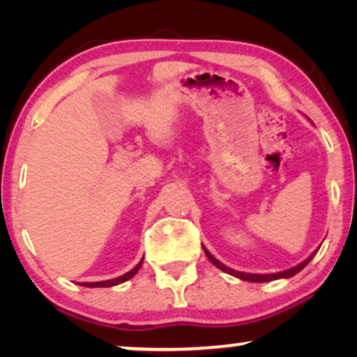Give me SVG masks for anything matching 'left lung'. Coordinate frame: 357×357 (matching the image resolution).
I'll return each mask as SVG.
<instances>
[{
	"label": "left lung",
	"mask_w": 357,
	"mask_h": 357,
	"mask_svg": "<svg viewBox=\"0 0 357 357\" xmlns=\"http://www.w3.org/2000/svg\"><path fill=\"white\" fill-rule=\"evenodd\" d=\"M203 250H204V253H206V257L209 258V261L213 263L214 266H218L219 270H222V271H226V273H229V275H232V276H236V278H238V280H243V281H252V282H266V281H275V280H281V278H292L294 275H297V273H299L301 270H304V268L309 265V261L312 260V258H314V255L317 253V250L312 253V255L307 258L305 261H302V263H299V265L297 266H292V268H289V270H284V271H280V273H273V275H252V273H241V271H236V270H232V268H227L226 265H222L221 261L218 260V258H214L211 253H209L206 248L203 247Z\"/></svg>",
	"instance_id": "obj_1"
}]
</instances>
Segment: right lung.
Returning <instances> with one entry per match:
<instances>
[{
	"instance_id": "1",
	"label": "right lung",
	"mask_w": 357,
	"mask_h": 357,
	"mask_svg": "<svg viewBox=\"0 0 357 357\" xmlns=\"http://www.w3.org/2000/svg\"><path fill=\"white\" fill-rule=\"evenodd\" d=\"M141 263H143V260H141L138 265H136L133 270L131 271H128V273H125L123 276H119V278H115V280H107V281H97V282H82V286H86V287H112V286H116V284H120V282H125V281H128V280H131V278H133L136 273H138V270L141 268Z\"/></svg>"
}]
</instances>
